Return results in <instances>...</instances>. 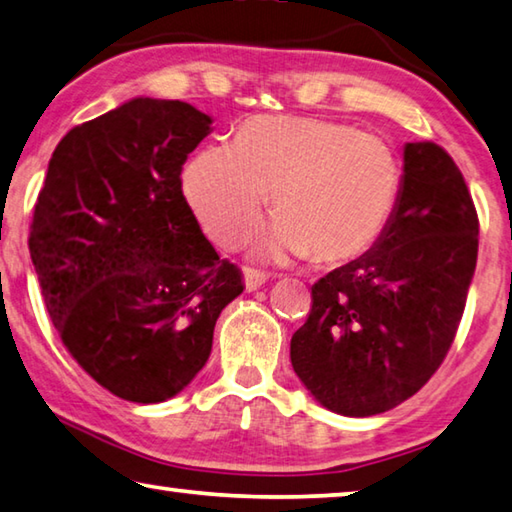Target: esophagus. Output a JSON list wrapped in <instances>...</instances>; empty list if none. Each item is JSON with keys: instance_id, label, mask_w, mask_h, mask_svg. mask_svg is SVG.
Listing matches in <instances>:
<instances>
[{"instance_id": "obj_1", "label": "esophagus", "mask_w": 512, "mask_h": 512, "mask_svg": "<svg viewBox=\"0 0 512 512\" xmlns=\"http://www.w3.org/2000/svg\"><path fill=\"white\" fill-rule=\"evenodd\" d=\"M267 281V274L256 270V267H245V290L254 292L261 288V285Z\"/></svg>"}]
</instances>
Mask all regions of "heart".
I'll return each instance as SVG.
<instances>
[{"instance_id":"obj_1","label":"heart","mask_w":512,"mask_h":512,"mask_svg":"<svg viewBox=\"0 0 512 512\" xmlns=\"http://www.w3.org/2000/svg\"><path fill=\"white\" fill-rule=\"evenodd\" d=\"M184 195L206 236L233 247L261 220L267 191L276 215L256 245L263 258L346 263L387 231L402 191L400 159L380 134L310 116H256L229 143L188 161Z\"/></svg>"}]
</instances>
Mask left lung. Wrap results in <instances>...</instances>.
Instances as JSON below:
<instances>
[{
	"label": "left lung",
	"mask_w": 512,
	"mask_h": 512,
	"mask_svg": "<svg viewBox=\"0 0 512 512\" xmlns=\"http://www.w3.org/2000/svg\"><path fill=\"white\" fill-rule=\"evenodd\" d=\"M479 218L434 141L405 146L396 213L364 256L312 285L292 369L319 405L364 418L414 396L443 364L477 267Z\"/></svg>",
	"instance_id": "1"
}]
</instances>
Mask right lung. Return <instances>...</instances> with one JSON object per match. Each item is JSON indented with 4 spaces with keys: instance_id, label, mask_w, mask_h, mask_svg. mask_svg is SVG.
<instances>
[{
    "instance_id": "right-lung-1",
    "label": "right lung",
    "mask_w": 512,
    "mask_h": 512,
    "mask_svg": "<svg viewBox=\"0 0 512 512\" xmlns=\"http://www.w3.org/2000/svg\"><path fill=\"white\" fill-rule=\"evenodd\" d=\"M209 132L193 105L132 98L60 139L35 202L44 306L80 369L123 400L182 391L245 290L182 193L184 161Z\"/></svg>"
}]
</instances>
